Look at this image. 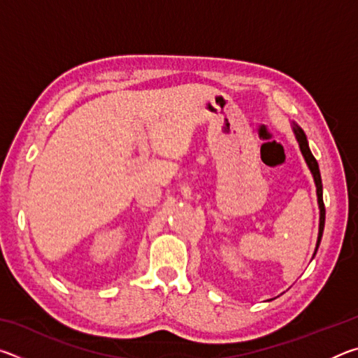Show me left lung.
<instances>
[{"label": "left lung", "instance_id": "1", "mask_svg": "<svg viewBox=\"0 0 358 358\" xmlns=\"http://www.w3.org/2000/svg\"><path fill=\"white\" fill-rule=\"evenodd\" d=\"M292 131H294V136L296 138V142H299V147L303 157H305V162L308 169H310V172L314 178V185H316V194H317V205H319V234H317V243H316V250H314L313 257L316 256V252L319 250V245H320V240H322V234H324V226H325V207H324V199H322V178H320V171H319V164L316 161V157L313 156L311 150H310V145H308V138L306 134L303 132V129L300 128L299 124L292 121Z\"/></svg>", "mask_w": 358, "mask_h": 358}]
</instances>
